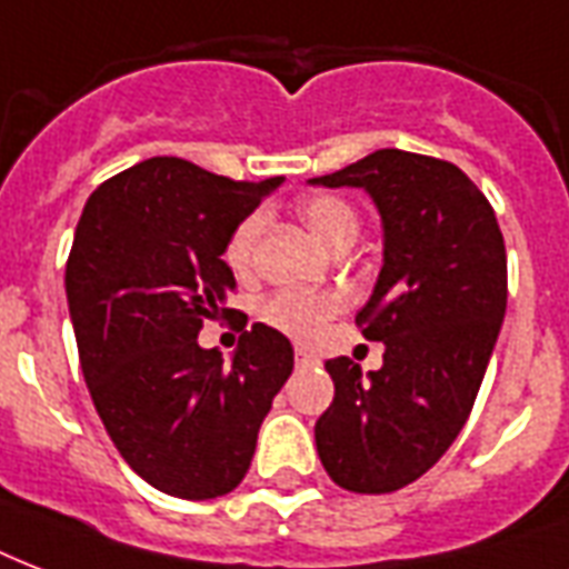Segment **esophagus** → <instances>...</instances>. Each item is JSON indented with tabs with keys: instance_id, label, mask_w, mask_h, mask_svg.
<instances>
[{
	"instance_id": "34e87169",
	"label": "esophagus",
	"mask_w": 569,
	"mask_h": 569,
	"mask_svg": "<svg viewBox=\"0 0 569 569\" xmlns=\"http://www.w3.org/2000/svg\"><path fill=\"white\" fill-rule=\"evenodd\" d=\"M293 356H297V368H306V365L315 362V356L308 353V350H302V347H297V353Z\"/></svg>"
}]
</instances>
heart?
<instances>
[{"label":"heart","mask_w":569,"mask_h":569,"mask_svg":"<svg viewBox=\"0 0 569 569\" xmlns=\"http://www.w3.org/2000/svg\"><path fill=\"white\" fill-rule=\"evenodd\" d=\"M299 219L329 249H338V246L347 243V240H356V234H359V213L338 196H308L306 201H299ZM261 224V213L243 216L234 224L228 243H224V263L237 276H246L252 270ZM338 306H341V297L323 293V290H281V293L263 302L261 317L270 326H276L279 332L290 335V338L311 341V338L320 335L326 320L338 311Z\"/></svg>","instance_id":"b5f03b06"}]
</instances>
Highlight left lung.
<instances>
[{"instance_id":"left-lung-1","label":"left lung","mask_w":569,"mask_h":569,"mask_svg":"<svg viewBox=\"0 0 569 569\" xmlns=\"http://www.w3.org/2000/svg\"><path fill=\"white\" fill-rule=\"evenodd\" d=\"M315 187H356L382 222V267L356 315L380 371L329 359L320 463L350 492H395L442 457L481 389L508 308V254L483 192L445 160L382 148Z\"/></svg>"}]
</instances>
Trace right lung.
<instances>
[{
	"label": "right lung",
	"mask_w": 569,
	"mask_h": 569,
	"mask_svg": "<svg viewBox=\"0 0 569 569\" xmlns=\"http://www.w3.org/2000/svg\"><path fill=\"white\" fill-rule=\"evenodd\" d=\"M279 187L153 157L97 187L79 216L64 290L86 386L127 466L178 499L243 481L293 371L272 326L240 335L231 359L198 345L204 320L231 315L228 237Z\"/></svg>",
	"instance_id": "right-lung-1"
}]
</instances>
